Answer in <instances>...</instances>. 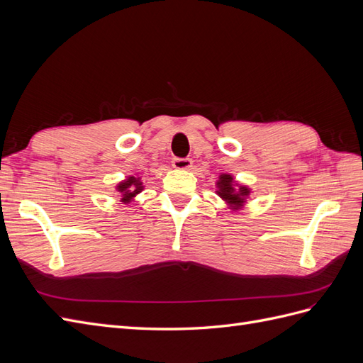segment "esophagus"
I'll use <instances>...</instances> for the list:
<instances>
[{
	"label": "esophagus",
	"mask_w": 363,
	"mask_h": 363,
	"mask_svg": "<svg viewBox=\"0 0 363 363\" xmlns=\"http://www.w3.org/2000/svg\"><path fill=\"white\" fill-rule=\"evenodd\" d=\"M172 167L175 169H189L192 167V160L191 159H180V157H175L172 159Z\"/></svg>",
	"instance_id": "1"
}]
</instances>
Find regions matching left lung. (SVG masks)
I'll return each instance as SVG.
<instances>
[{
	"label": "left lung",
	"mask_w": 363,
	"mask_h": 363,
	"mask_svg": "<svg viewBox=\"0 0 363 363\" xmlns=\"http://www.w3.org/2000/svg\"><path fill=\"white\" fill-rule=\"evenodd\" d=\"M216 195L228 208L239 211L245 206L248 196L251 195V189L245 184L238 183L232 174H221L216 182Z\"/></svg>",
	"instance_id": "obj_1"
}]
</instances>
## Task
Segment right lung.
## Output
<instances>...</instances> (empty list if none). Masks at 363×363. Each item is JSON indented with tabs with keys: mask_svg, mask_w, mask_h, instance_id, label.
Returning a JSON list of instances; mask_svg holds the SVG:
<instances>
[{
	"mask_svg": "<svg viewBox=\"0 0 363 363\" xmlns=\"http://www.w3.org/2000/svg\"><path fill=\"white\" fill-rule=\"evenodd\" d=\"M144 183H142L140 177H138V175H128V177L123 182H119L116 184V192H119L121 195V203L124 204H130L131 201H133L138 194H140L142 191H144Z\"/></svg>",
	"mask_w": 363,
	"mask_h": 363,
	"instance_id": "right-lung-1",
	"label": "right lung"
}]
</instances>
